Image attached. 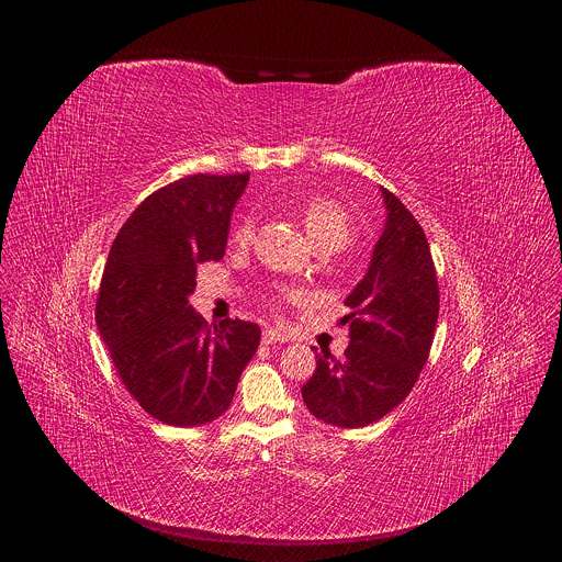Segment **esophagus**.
Wrapping results in <instances>:
<instances>
[{
    "label": "esophagus",
    "instance_id": "34e87169",
    "mask_svg": "<svg viewBox=\"0 0 562 562\" xmlns=\"http://www.w3.org/2000/svg\"><path fill=\"white\" fill-rule=\"evenodd\" d=\"M262 342L265 345H284L286 338L273 329H267V331H262Z\"/></svg>",
    "mask_w": 562,
    "mask_h": 562
}]
</instances>
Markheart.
I'll use <instances>...</instances> for the list:
<instances>
[{
    "instance_id": "b5f03b06",
    "label": "heart",
    "mask_w": 562,
    "mask_h": 562,
    "mask_svg": "<svg viewBox=\"0 0 562 562\" xmlns=\"http://www.w3.org/2000/svg\"><path fill=\"white\" fill-rule=\"evenodd\" d=\"M300 211H302V222L306 226V233L311 235L313 245L319 251H327V254L340 251L351 243L353 220L340 200L331 195H311L302 202ZM254 235H256L254 220L243 217L231 233V243L239 249H247L254 243ZM295 300H300V291L286 289V286H278L269 297L271 304L295 302Z\"/></svg>"
}]
</instances>
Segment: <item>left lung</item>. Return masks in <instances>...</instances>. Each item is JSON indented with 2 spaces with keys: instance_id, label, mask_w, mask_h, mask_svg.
Returning a JSON list of instances; mask_svg holds the SVG:
<instances>
[{
  "instance_id": "left-lung-1",
  "label": "left lung",
  "mask_w": 562,
  "mask_h": 562,
  "mask_svg": "<svg viewBox=\"0 0 562 562\" xmlns=\"http://www.w3.org/2000/svg\"><path fill=\"white\" fill-rule=\"evenodd\" d=\"M386 224L364 280L349 293L342 317L351 342L338 360L315 356L302 386L306 409L336 427L358 429L384 418L409 395L427 364L440 293L429 243L414 213L382 189Z\"/></svg>"
}]
</instances>
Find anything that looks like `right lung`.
I'll use <instances>...</instances> for the list:
<instances>
[{
    "label": "right lung",
    "instance_id": "obj_1",
    "mask_svg": "<svg viewBox=\"0 0 562 562\" xmlns=\"http://www.w3.org/2000/svg\"><path fill=\"white\" fill-rule=\"evenodd\" d=\"M249 173L180 178L124 222L102 273L95 323L113 367L155 420L198 427L220 418L260 345V327L209 325L189 304L198 267L222 260Z\"/></svg>",
    "mask_w": 562,
    "mask_h": 562
}]
</instances>
